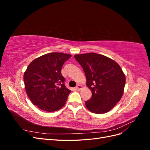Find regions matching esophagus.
Listing matches in <instances>:
<instances>
[{
    "mask_svg": "<svg viewBox=\"0 0 150 150\" xmlns=\"http://www.w3.org/2000/svg\"><path fill=\"white\" fill-rule=\"evenodd\" d=\"M82 86H81L80 84H78L76 86V89H78V90H81V89H82Z\"/></svg>",
    "mask_w": 150,
    "mask_h": 150,
    "instance_id": "esophagus-1",
    "label": "esophagus"
}]
</instances>
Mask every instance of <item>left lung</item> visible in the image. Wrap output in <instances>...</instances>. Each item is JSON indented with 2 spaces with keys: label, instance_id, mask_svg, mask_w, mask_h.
Instances as JSON below:
<instances>
[{
  "label": "left lung",
  "instance_id": "8db88e82",
  "mask_svg": "<svg viewBox=\"0 0 150 150\" xmlns=\"http://www.w3.org/2000/svg\"><path fill=\"white\" fill-rule=\"evenodd\" d=\"M76 60L82 66L86 85L92 96L85 104L96 114L110 111L120 101L126 83L125 75L117 62L96 53L77 54Z\"/></svg>",
  "mask_w": 150,
  "mask_h": 150
}]
</instances>
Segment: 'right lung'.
Segmentation results:
<instances>
[{
  "instance_id": "add662e5",
  "label": "right lung",
  "mask_w": 150,
  "mask_h": 150,
  "mask_svg": "<svg viewBox=\"0 0 150 150\" xmlns=\"http://www.w3.org/2000/svg\"><path fill=\"white\" fill-rule=\"evenodd\" d=\"M71 57L61 52L46 54L35 59L27 68L24 74L26 93L40 110L53 112L65 105L71 91L66 87L61 71Z\"/></svg>"
}]
</instances>
